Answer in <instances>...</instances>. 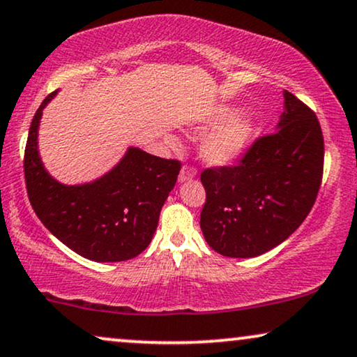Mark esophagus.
<instances>
[{"instance_id":"obj_1","label":"esophagus","mask_w":357,"mask_h":357,"mask_svg":"<svg viewBox=\"0 0 357 357\" xmlns=\"http://www.w3.org/2000/svg\"><path fill=\"white\" fill-rule=\"evenodd\" d=\"M195 175H197V170L193 167H190V165H183L182 170H180L178 174V182L183 183V182H188V180H192Z\"/></svg>"}]
</instances>
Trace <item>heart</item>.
Instances as JSON below:
<instances>
[{
    "mask_svg": "<svg viewBox=\"0 0 357 357\" xmlns=\"http://www.w3.org/2000/svg\"><path fill=\"white\" fill-rule=\"evenodd\" d=\"M236 109L231 107H221L209 119L204 120L208 125H219L203 136L199 143L198 154L204 164L213 167H222V165L232 164L234 160L241 158L243 151L250 143L253 135V120L247 115H237ZM165 144L170 148L177 146L174 136L167 135L164 138Z\"/></svg>",
    "mask_w": 357,
    "mask_h": 357,
    "instance_id": "b5f03b06",
    "label": "heart"
}]
</instances>
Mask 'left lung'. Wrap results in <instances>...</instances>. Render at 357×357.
<instances>
[{
	"mask_svg": "<svg viewBox=\"0 0 357 357\" xmlns=\"http://www.w3.org/2000/svg\"><path fill=\"white\" fill-rule=\"evenodd\" d=\"M276 131L236 167L208 169L199 227L214 252L253 258L273 250L304 222L324 174V136L309 107L284 91Z\"/></svg>",
	"mask_w": 357,
	"mask_h": 357,
	"instance_id": "1",
	"label": "left lung"
}]
</instances>
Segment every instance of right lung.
<instances>
[{
  "label": "right lung",
  "instance_id": "right-lung-1",
  "mask_svg": "<svg viewBox=\"0 0 357 357\" xmlns=\"http://www.w3.org/2000/svg\"><path fill=\"white\" fill-rule=\"evenodd\" d=\"M56 94L52 92L42 102L29 128L24 174L33 211L58 241L87 260L114 263L135 258L153 241L180 162L128 146L100 177L76 185L58 182L38 151L43 109Z\"/></svg>",
  "mask_w": 357,
  "mask_h": 357
}]
</instances>
